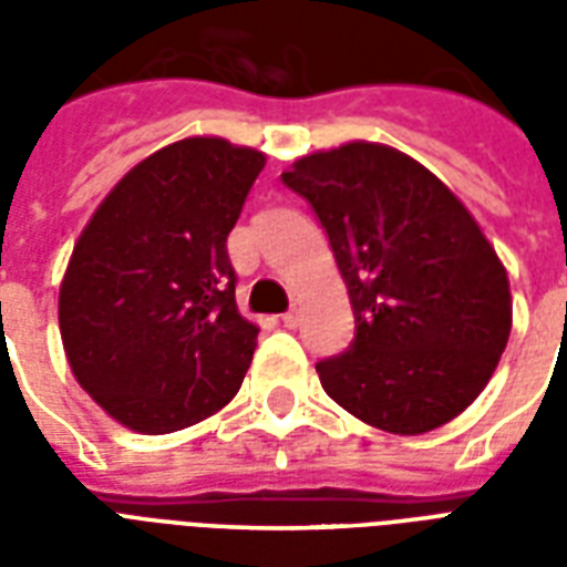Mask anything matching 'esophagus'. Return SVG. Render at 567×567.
Masks as SVG:
<instances>
[{
    "instance_id": "obj_1",
    "label": "esophagus",
    "mask_w": 567,
    "mask_h": 567,
    "mask_svg": "<svg viewBox=\"0 0 567 567\" xmlns=\"http://www.w3.org/2000/svg\"><path fill=\"white\" fill-rule=\"evenodd\" d=\"M282 327L285 329H297V327H300V311H297V309L285 311V315H282Z\"/></svg>"
}]
</instances>
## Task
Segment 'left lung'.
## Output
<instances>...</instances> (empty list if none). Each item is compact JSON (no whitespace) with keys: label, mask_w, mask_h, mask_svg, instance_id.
Listing matches in <instances>:
<instances>
[{"label":"left lung","mask_w":567,"mask_h":567,"mask_svg":"<svg viewBox=\"0 0 567 567\" xmlns=\"http://www.w3.org/2000/svg\"><path fill=\"white\" fill-rule=\"evenodd\" d=\"M282 182L327 229L355 318L320 385L359 421L421 435L488 385L512 332L506 267L444 182L394 146L302 155Z\"/></svg>","instance_id":"8db88e82"}]
</instances>
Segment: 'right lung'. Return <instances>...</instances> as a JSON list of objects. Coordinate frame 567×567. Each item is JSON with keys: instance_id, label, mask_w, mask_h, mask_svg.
<instances>
[{"instance_id": "1", "label": "right lung", "mask_w": 567, "mask_h": 567, "mask_svg": "<svg viewBox=\"0 0 567 567\" xmlns=\"http://www.w3.org/2000/svg\"><path fill=\"white\" fill-rule=\"evenodd\" d=\"M265 153L196 135L135 164L75 240L58 323L75 382L144 435L238 394L258 327L235 302L226 238Z\"/></svg>"}]
</instances>
